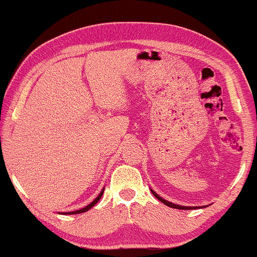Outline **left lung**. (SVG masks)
Here are the masks:
<instances>
[{
    "mask_svg": "<svg viewBox=\"0 0 257 257\" xmlns=\"http://www.w3.org/2000/svg\"><path fill=\"white\" fill-rule=\"evenodd\" d=\"M151 192L153 193V195L156 196V198L159 200V201H161L163 203H165V205L166 206H168V207H172V208H177V209H195V208H198V207H185V206H179V205H175V203H172V202H170V201H166V200H164L163 198H160L159 195L157 194V193H154L152 189H151Z\"/></svg>",
    "mask_w": 257,
    "mask_h": 257,
    "instance_id": "left-lung-1",
    "label": "left lung"
}]
</instances>
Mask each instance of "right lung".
<instances>
[{
  "mask_svg": "<svg viewBox=\"0 0 257 257\" xmlns=\"http://www.w3.org/2000/svg\"><path fill=\"white\" fill-rule=\"evenodd\" d=\"M103 193H104V189H103V191H101V192H100V194H99V195H98V196H97V198H96V199H94V200H93V201L90 203V205H87L86 207H84V208H82V209H79V210H75V212H69V213H65V214H79V213H84V212H87V210H89V209H91V208H92V207H93L94 205H96V203H97L98 201H99V200H100V198H101V195H103Z\"/></svg>",
  "mask_w": 257,
  "mask_h": 257,
  "instance_id": "obj_1",
  "label": "right lung"
}]
</instances>
